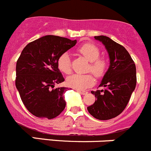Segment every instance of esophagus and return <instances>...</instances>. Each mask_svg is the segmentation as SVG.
<instances>
[{"instance_id": "1", "label": "esophagus", "mask_w": 151, "mask_h": 151, "mask_svg": "<svg viewBox=\"0 0 151 151\" xmlns=\"http://www.w3.org/2000/svg\"><path fill=\"white\" fill-rule=\"evenodd\" d=\"M76 91H78L79 93H81V94L82 95H86L87 93H88V91H81V90H76Z\"/></svg>"}]
</instances>
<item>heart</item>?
I'll return each instance as SVG.
<instances>
[{
	"mask_svg": "<svg viewBox=\"0 0 151 151\" xmlns=\"http://www.w3.org/2000/svg\"><path fill=\"white\" fill-rule=\"evenodd\" d=\"M78 52L90 62L88 71H91L95 76H103L106 71L107 63L103 58H99V49L93 44L86 43L78 48ZM58 67L62 73L69 74L71 73V59L69 53L64 52L59 56L57 61ZM66 84L77 90H84L94 84V78L91 74H73L66 78Z\"/></svg>",
	"mask_w": 151,
	"mask_h": 151,
	"instance_id": "obj_1",
	"label": "heart"
}]
</instances>
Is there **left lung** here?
Here are the masks:
<instances>
[{"label": "left lung", "mask_w": 151, "mask_h": 151, "mask_svg": "<svg viewBox=\"0 0 151 151\" xmlns=\"http://www.w3.org/2000/svg\"><path fill=\"white\" fill-rule=\"evenodd\" d=\"M94 38L104 45L110 65L99 85L104 89L91 91L96 100L88 111L95 118L106 121L119 115L129 103L136 85V68L123 45L106 36Z\"/></svg>", "instance_id": "left-lung-1"}]
</instances>
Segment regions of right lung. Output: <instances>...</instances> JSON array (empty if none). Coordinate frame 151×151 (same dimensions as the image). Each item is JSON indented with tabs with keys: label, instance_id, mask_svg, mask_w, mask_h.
Listing matches in <instances>:
<instances>
[{
	"label": "right lung",
	"instance_id": "add662e5",
	"mask_svg": "<svg viewBox=\"0 0 151 151\" xmlns=\"http://www.w3.org/2000/svg\"><path fill=\"white\" fill-rule=\"evenodd\" d=\"M77 41L47 35L27 44L16 63V86L26 109L34 116L52 119L66 106L63 93L68 88L54 89L64 81L57 61Z\"/></svg>",
	"mask_w": 151,
	"mask_h": 151
}]
</instances>
